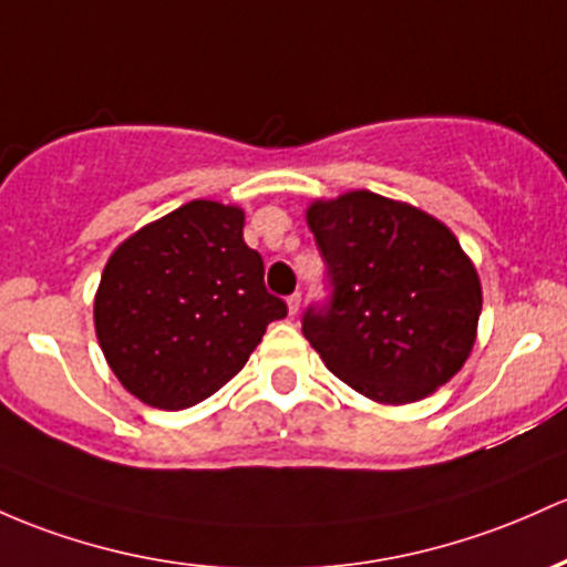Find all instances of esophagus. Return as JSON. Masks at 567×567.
<instances>
[{"label":"esophagus","instance_id":"34e87169","mask_svg":"<svg viewBox=\"0 0 567 567\" xmlns=\"http://www.w3.org/2000/svg\"><path fill=\"white\" fill-rule=\"evenodd\" d=\"M288 309H290V315H298V309H301V293L288 296Z\"/></svg>","mask_w":567,"mask_h":567}]
</instances>
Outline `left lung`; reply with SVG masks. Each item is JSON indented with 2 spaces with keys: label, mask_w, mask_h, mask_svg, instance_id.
<instances>
[{
  "label": "left lung",
  "mask_w": 567,
  "mask_h": 567,
  "mask_svg": "<svg viewBox=\"0 0 567 567\" xmlns=\"http://www.w3.org/2000/svg\"><path fill=\"white\" fill-rule=\"evenodd\" d=\"M307 223L333 298L307 309L303 336L328 371L384 406L422 401L463 369L482 282L457 236L406 202L371 190L317 198Z\"/></svg>",
  "instance_id": "obj_1"
}]
</instances>
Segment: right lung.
Instances as JSON below:
<instances>
[{"mask_svg": "<svg viewBox=\"0 0 567 567\" xmlns=\"http://www.w3.org/2000/svg\"><path fill=\"white\" fill-rule=\"evenodd\" d=\"M288 315L245 245V209L193 198L110 255L93 326L117 382L164 412L196 406L239 374Z\"/></svg>", "mask_w": 567, "mask_h": 567, "instance_id": "obj_1", "label": "right lung"}]
</instances>
